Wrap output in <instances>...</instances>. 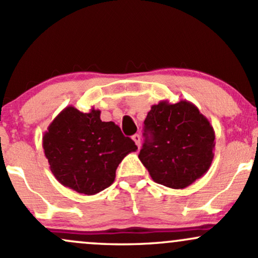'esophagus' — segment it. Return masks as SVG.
I'll use <instances>...</instances> for the list:
<instances>
[{
    "mask_svg": "<svg viewBox=\"0 0 258 258\" xmlns=\"http://www.w3.org/2000/svg\"><path fill=\"white\" fill-rule=\"evenodd\" d=\"M132 140L135 141V143L137 144V147L140 148V147H141V136L138 134H136V135L132 136Z\"/></svg>",
    "mask_w": 258,
    "mask_h": 258,
    "instance_id": "obj_1",
    "label": "esophagus"
}]
</instances>
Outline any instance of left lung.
<instances>
[{
	"label": "left lung",
	"instance_id": "obj_1",
	"mask_svg": "<svg viewBox=\"0 0 258 258\" xmlns=\"http://www.w3.org/2000/svg\"><path fill=\"white\" fill-rule=\"evenodd\" d=\"M140 160L157 183L185 188L202 177L214 158L216 135L211 122L187 100L152 105L144 120Z\"/></svg>",
	"mask_w": 258,
	"mask_h": 258
}]
</instances>
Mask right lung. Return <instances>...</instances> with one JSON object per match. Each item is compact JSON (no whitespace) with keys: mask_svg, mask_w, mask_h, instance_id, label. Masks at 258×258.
Here are the masks:
<instances>
[{"mask_svg":"<svg viewBox=\"0 0 258 258\" xmlns=\"http://www.w3.org/2000/svg\"><path fill=\"white\" fill-rule=\"evenodd\" d=\"M42 148L56 180L78 194L92 195L114 182L116 169L137 151L112 121L100 120V110L82 112L67 106L42 136Z\"/></svg>","mask_w":258,"mask_h":258,"instance_id":"right-lung-1","label":"right lung"}]
</instances>
